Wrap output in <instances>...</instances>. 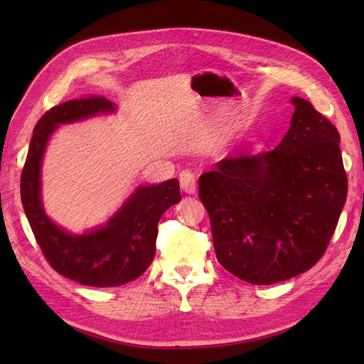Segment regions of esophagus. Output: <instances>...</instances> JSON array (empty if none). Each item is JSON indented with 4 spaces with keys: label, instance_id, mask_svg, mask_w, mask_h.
Returning a JSON list of instances; mask_svg holds the SVG:
<instances>
[{
    "label": "esophagus",
    "instance_id": "esophagus-1",
    "mask_svg": "<svg viewBox=\"0 0 364 364\" xmlns=\"http://www.w3.org/2000/svg\"><path fill=\"white\" fill-rule=\"evenodd\" d=\"M179 182H181V188L188 193V194H194L196 188H197V181L194 173H191L190 170H183L179 174Z\"/></svg>",
    "mask_w": 364,
    "mask_h": 364
}]
</instances>
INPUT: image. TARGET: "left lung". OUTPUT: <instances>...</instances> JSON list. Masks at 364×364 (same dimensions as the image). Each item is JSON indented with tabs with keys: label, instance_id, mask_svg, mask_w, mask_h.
Instances as JSON below:
<instances>
[{
	"label": "left lung",
	"instance_id": "8db88e82",
	"mask_svg": "<svg viewBox=\"0 0 364 364\" xmlns=\"http://www.w3.org/2000/svg\"><path fill=\"white\" fill-rule=\"evenodd\" d=\"M291 126L270 151L241 150L199 179L218 262L249 284L297 277L323 257L348 194L336 126L293 97Z\"/></svg>",
	"mask_w": 364,
	"mask_h": 364
}]
</instances>
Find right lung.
<instances>
[{
    "label": "right lung",
    "instance_id": "add662e5",
    "mask_svg": "<svg viewBox=\"0 0 364 364\" xmlns=\"http://www.w3.org/2000/svg\"><path fill=\"white\" fill-rule=\"evenodd\" d=\"M114 111L102 95H85L51 107L33 130L21 173V200L43 257L58 273L91 287H118L135 281L156 253L158 223L167 209L181 200L178 179L141 186L105 228L71 235L54 225L41 203V162L56 126L98 112Z\"/></svg>",
    "mask_w": 364,
    "mask_h": 364
}]
</instances>
